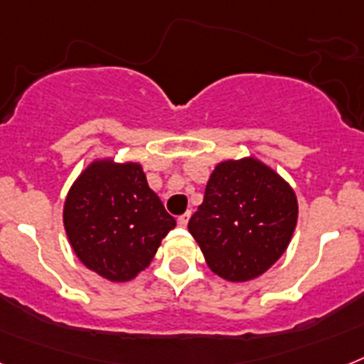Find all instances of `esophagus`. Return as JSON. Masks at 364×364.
I'll list each match as a JSON object with an SVG mask.
<instances>
[{
    "label": "esophagus",
    "instance_id": "34e87169",
    "mask_svg": "<svg viewBox=\"0 0 364 364\" xmlns=\"http://www.w3.org/2000/svg\"><path fill=\"white\" fill-rule=\"evenodd\" d=\"M188 218H191V213H185V215H181L177 218V224L181 225V228H185V225L188 224Z\"/></svg>",
    "mask_w": 364,
    "mask_h": 364
}]
</instances>
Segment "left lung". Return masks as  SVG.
Here are the masks:
<instances>
[{"label":"left lung","instance_id":"obj_1","mask_svg":"<svg viewBox=\"0 0 364 364\" xmlns=\"http://www.w3.org/2000/svg\"><path fill=\"white\" fill-rule=\"evenodd\" d=\"M298 220L296 194L257 159L215 168L203 203L188 220L207 264L228 281L261 276L283 255Z\"/></svg>","mask_w":364,"mask_h":364}]
</instances>
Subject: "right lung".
Returning a JSON list of instances; mask_svg holds the SVG:
<instances>
[{"label":"right lung","instance_id":"add662e5","mask_svg":"<svg viewBox=\"0 0 364 364\" xmlns=\"http://www.w3.org/2000/svg\"><path fill=\"white\" fill-rule=\"evenodd\" d=\"M173 225L136 163H92L64 203V229L75 255L111 281H129L144 270Z\"/></svg>","mask_w":364,"mask_h":364}]
</instances>
